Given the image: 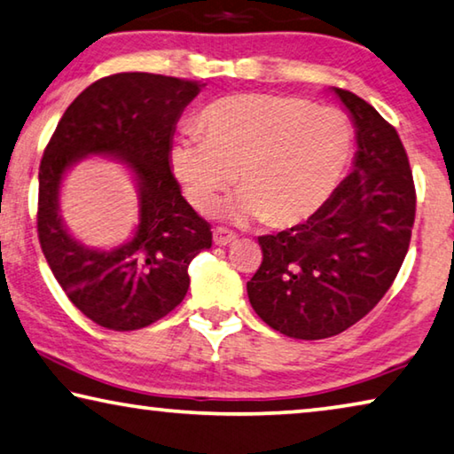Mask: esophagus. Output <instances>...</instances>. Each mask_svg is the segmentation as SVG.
I'll use <instances>...</instances> for the list:
<instances>
[{
	"mask_svg": "<svg viewBox=\"0 0 454 454\" xmlns=\"http://www.w3.org/2000/svg\"><path fill=\"white\" fill-rule=\"evenodd\" d=\"M236 240V234L230 232L226 228H215L214 230V244L215 247H226V244L234 242Z\"/></svg>",
	"mask_w": 454,
	"mask_h": 454,
	"instance_id": "1",
	"label": "esophagus"
}]
</instances>
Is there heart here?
<instances>
[{"label":"heart","mask_w":454,"mask_h":454,"mask_svg":"<svg viewBox=\"0 0 454 454\" xmlns=\"http://www.w3.org/2000/svg\"><path fill=\"white\" fill-rule=\"evenodd\" d=\"M204 137L182 135L169 168L184 196L207 212L236 179L242 190L224 212L272 228L317 214L340 185L354 153L356 129L340 109L289 95H230L200 114Z\"/></svg>","instance_id":"b5f03b06"}]
</instances>
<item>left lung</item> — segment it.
Instances as JSON below:
<instances>
[{
  "label": "left lung",
  "mask_w": 454,
  "mask_h": 454,
  "mask_svg": "<svg viewBox=\"0 0 454 454\" xmlns=\"http://www.w3.org/2000/svg\"><path fill=\"white\" fill-rule=\"evenodd\" d=\"M333 92L356 125L354 169L305 224L258 239L262 264L247 283L258 317L294 340L341 333L380 303L404 262L416 214L395 129L354 92Z\"/></svg>",
  "instance_id": "left-lung-1"
}]
</instances>
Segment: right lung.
Here are the masks:
<instances>
[{"instance_id": "add662e5", "label": "right lung", "mask_w": 454, "mask_h": 454, "mask_svg": "<svg viewBox=\"0 0 454 454\" xmlns=\"http://www.w3.org/2000/svg\"><path fill=\"white\" fill-rule=\"evenodd\" d=\"M196 81L121 72L84 89L64 111L40 161L38 239L62 291L97 325L135 331L182 303L188 266L212 247L210 224L182 196L169 168L176 123L200 95ZM129 165L140 192L134 239L111 251L84 247L59 218V185L84 156Z\"/></svg>"}]
</instances>
